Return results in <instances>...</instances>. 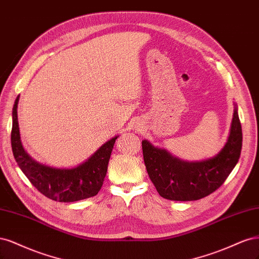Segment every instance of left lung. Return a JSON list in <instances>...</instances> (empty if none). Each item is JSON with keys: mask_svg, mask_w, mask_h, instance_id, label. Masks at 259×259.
I'll return each mask as SVG.
<instances>
[{"mask_svg": "<svg viewBox=\"0 0 259 259\" xmlns=\"http://www.w3.org/2000/svg\"><path fill=\"white\" fill-rule=\"evenodd\" d=\"M242 148V128L237 106L230 135L222 151L201 161H185L164 148L142 141L143 157L149 179L162 198L174 201L199 200L212 194L226 181L235 168Z\"/></svg>", "mask_w": 259, "mask_h": 259, "instance_id": "1", "label": "left lung"}]
</instances>
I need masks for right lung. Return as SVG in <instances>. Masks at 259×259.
I'll list each match as a JSON object with an SVG mask.
<instances>
[{"instance_id": "add662e5", "label": "right lung", "mask_w": 259, "mask_h": 259, "mask_svg": "<svg viewBox=\"0 0 259 259\" xmlns=\"http://www.w3.org/2000/svg\"><path fill=\"white\" fill-rule=\"evenodd\" d=\"M19 96L13 107L12 148L19 168L39 193L59 202H74L96 196L103 185L108 160L117 140L112 138L91 155L86 161L72 169H59L39 163L24 151L20 140L17 107Z\"/></svg>"}]
</instances>
